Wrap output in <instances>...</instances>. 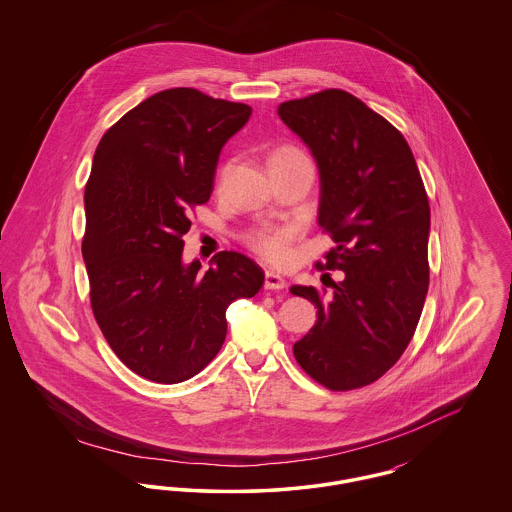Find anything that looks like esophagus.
<instances>
[{
    "label": "esophagus",
    "instance_id": "1",
    "mask_svg": "<svg viewBox=\"0 0 512 512\" xmlns=\"http://www.w3.org/2000/svg\"><path fill=\"white\" fill-rule=\"evenodd\" d=\"M284 288H286V280L280 274L272 270L265 272V290H284Z\"/></svg>",
    "mask_w": 512,
    "mask_h": 512
}]
</instances>
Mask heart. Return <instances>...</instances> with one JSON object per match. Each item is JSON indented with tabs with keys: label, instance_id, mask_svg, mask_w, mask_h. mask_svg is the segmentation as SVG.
Segmentation results:
<instances>
[{
	"label": "heart",
	"instance_id": "b5f03b06",
	"mask_svg": "<svg viewBox=\"0 0 512 512\" xmlns=\"http://www.w3.org/2000/svg\"><path fill=\"white\" fill-rule=\"evenodd\" d=\"M305 157L299 149L295 147H280L272 153L270 163L276 161H288V159H301ZM268 163V165H270ZM293 240V230L284 226V228H268V226H261V228H253L245 234V242L247 245L257 251L263 259H267L270 263H282L288 257L290 251V244Z\"/></svg>",
	"mask_w": 512,
	"mask_h": 512
}]
</instances>
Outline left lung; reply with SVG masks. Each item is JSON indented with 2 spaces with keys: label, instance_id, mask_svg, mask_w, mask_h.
<instances>
[{
  "label": "left lung",
  "instance_id": "8db88e82",
  "mask_svg": "<svg viewBox=\"0 0 512 512\" xmlns=\"http://www.w3.org/2000/svg\"><path fill=\"white\" fill-rule=\"evenodd\" d=\"M278 115L317 161L318 226L336 242L317 267L345 274L332 295L292 286L318 309L293 355L328 390L363 388L399 361L422 315L428 195L403 134L361 99L332 88L284 101Z\"/></svg>",
  "mask_w": 512,
  "mask_h": 512
}]
</instances>
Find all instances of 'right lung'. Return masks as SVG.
<instances>
[{
  "label": "right lung",
  "instance_id": "obj_1",
  "mask_svg": "<svg viewBox=\"0 0 512 512\" xmlns=\"http://www.w3.org/2000/svg\"><path fill=\"white\" fill-rule=\"evenodd\" d=\"M251 107L194 88L159 92L101 138L84 192L82 257L99 328L115 355L157 384L190 380L226 338V309L265 272L238 251L209 270L182 261L190 209L209 201L224 144Z\"/></svg>",
  "mask_w": 512,
  "mask_h": 512
}]
</instances>
